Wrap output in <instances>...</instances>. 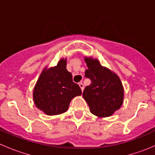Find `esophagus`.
I'll return each mask as SVG.
<instances>
[{
	"instance_id": "34e87169",
	"label": "esophagus",
	"mask_w": 155,
	"mask_h": 155,
	"mask_svg": "<svg viewBox=\"0 0 155 155\" xmlns=\"http://www.w3.org/2000/svg\"><path fill=\"white\" fill-rule=\"evenodd\" d=\"M79 87H81V90H82V91H83V90H84V85H83V84H82V82H79Z\"/></svg>"
}]
</instances>
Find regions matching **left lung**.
Here are the masks:
<instances>
[{"label": "left lung", "mask_w": 155, "mask_h": 155, "mask_svg": "<svg viewBox=\"0 0 155 155\" xmlns=\"http://www.w3.org/2000/svg\"><path fill=\"white\" fill-rule=\"evenodd\" d=\"M87 70L85 76L91 80L85 87L83 97L91 112L99 117H108L122 105L124 89L117 75L100 64L97 60L85 58Z\"/></svg>", "instance_id": "obj_1"}]
</instances>
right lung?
I'll use <instances>...</instances> for the list:
<instances>
[{
	"instance_id": "right-lung-1",
	"label": "right lung",
	"mask_w": 155,
	"mask_h": 155,
	"mask_svg": "<svg viewBox=\"0 0 155 155\" xmlns=\"http://www.w3.org/2000/svg\"><path fill=\"white\" fill-rule=\"evenodd\" d=\"M66 60L58 65L45 69L34 90V101L40 110L48 115H58L68 110L74 97L82 94L79 85L73 82V76L66 69Z\"/></svg>"
}]
</instances>
